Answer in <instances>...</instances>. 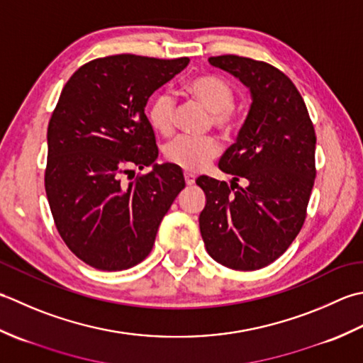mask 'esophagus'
Here are the masks:
<instances>
[{"label":"esophagus","instance_id":"1","mask_svg":"<svg viewBox=\"0 0 363 363\" xmlns=\"http://www.w3.org/2000/svg\"><path fill=\"white\" fill-rule=\"evenodd\" d=\"M184 182H186L188 186H191V184L196 183V177L189 172H184Z\"/></svg>","mask_w":363,"mask_h":363}]
</instances>
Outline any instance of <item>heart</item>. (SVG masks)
<instances>
[{"mask_svg": "<svg viewBox=\"0 0 363 363\" xmlns=\"http://www.w3.org/2000/svg\"><path fill=\"white\" fill-rule=\"evenodd\" d=\"M184 91L197 99L211 113L214 127L230 133L238 127V116L233 111L235 87L216 75H199L184 83ZM147 119L160 135H171L175 125V99L169 91H161L147 106ZM219 153V143L211 136H179L164 147V157L171 164L186 172H196L208 164Z\"/></svg>", "mask_w": 363, "mask_h": 363, "instance_id": "obj_1", "label": "heart"}]
</instances>
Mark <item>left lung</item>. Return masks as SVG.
Listing matches in <instances>:
<instances>
[{
  "instance_id": "obj_1",
  "label": "left lung",
  "mask_w": 363,
  "mask_h": 363,
  "mask_svg": "<svg viewBox=\"0 0 363 363\" xmlns=\"http://www.w3.org/2000/svg\"><path fill=\"white\" fill-rule=\"evenodd\" d=\"M208 62L240 78L252 105L219 160L232 184L206 175L196 180L206 196L199 225L213 260L255 271L277 260L304 225L316 175L315 128L299 91L274 65L235 55ZM241 178L246 187L235 183Z\"/></svg>"
}]
</instances>
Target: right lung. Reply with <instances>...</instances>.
Here are the masks:
<instances>
[{"instance_id":"1","label":"right lung","mask_w":363,"mask_h":363,"mask_svg":"<svg viewBox=\"0 0 363 363\" xmlns=\"http://www.w3.org/2000/svg\"><path fill=\"white\" fill-rule=\"evenodd\" d=\"M188 62L99 57L81 65L62 89L47 131L45 191L61 238L92 268L122 271L143 262L184 188L180 167L155 164L158 145L144 108ZM149 165L150 173L121 183L131 167Z\"/></svg>"}]
</instances>
